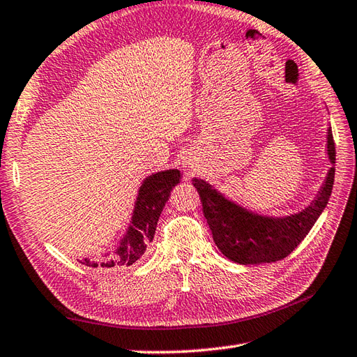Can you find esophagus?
<instances>
[{
  "label": "esophagus",
  "instance_id": "esophagus-1",
  "mask_svg": "<svg viewBox=\"0 0 357 357\" xmlns=\"http://www.w3.org/2000/svg\"><path fill=\"white\" fill-rule=\"evenodd\" d=\"M184 169H185V173L190 176H193L196 172L201 170V162H199V160L196 158V156L193 153H190L185 161H184Z\"/></svg>",
  "mask_w": 357,
  "mask_h": 357
}]
</instances>
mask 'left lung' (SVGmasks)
I'll return each instance as SVG.
<instances>
[{"instance_id":"8db88e82","label":"left lung","mask_w":357,"mask_h":357,"mask_svg":"<svg viewBox=\"0 0 357 357\" xmlns=\"http://www.w3.org/2000/svg\"><path fill=\"white\" fill-rule=\"evenodd\" d=\"M327 156L330 169L313 201L289 216H269L237 204L208 181L195 178L201 196L204 216L219 251L238 264H261L283 260L300 245L328 204L335 181V143L327 129Z\"/></svg>"}]
</instances>
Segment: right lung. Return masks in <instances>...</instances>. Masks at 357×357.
<instances>
[{
  "label": "right lung",
  "instance_id": "right-lung-1",
  "mask_svg": "<svg viewBox=\"0 0 357 357\" xmlns=\"http://www.w3.org/2000/svg\"><path fill=\"white\" fill-rule=\"evenodd\" d=\"M179 181L181 172L178 169L161 170L149 175L141 182L128 229L114 246V251L103 252L97 260L84 259L80 263L89 268L130 266L135 263L153 240L161 211L169 201L173 187L178 185Z\"/></svg>",
  "mask_w": 357,
  "mask_h": 357
}]
</instances>
